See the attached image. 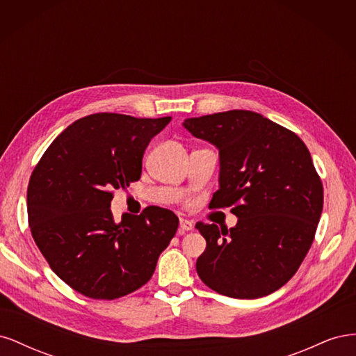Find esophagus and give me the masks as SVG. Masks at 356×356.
Instances as JSON below:
<instances>
[{
	"label": "esophagus",
	"instance_id": "obj_1",
	"mask_svg": "<svg viewBox=\"0 0 356 356\" xmlns=\"http://www.w3.org/2000/svg\"><path fill=\"white\" fill-rule=\"evenodd\" d=\"M193 227H195V225H193V222L190 220L179 218V229L182 232H190V230H193Z\"/></svg>",
	"mask_w": 356,
	"mask_h": 356
}]
</instances>
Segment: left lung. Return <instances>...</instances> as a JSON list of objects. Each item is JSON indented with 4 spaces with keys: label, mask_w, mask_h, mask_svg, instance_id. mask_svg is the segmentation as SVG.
<instances>
[{
    "label": "left lung",
    "mask_w": 356,
    "mask_h": 356,
    "mask_svg": "<svg viewBox=\"0 0 356 356\" xmlns=\"http://www.w3.org/2000/svg\"><path fill=\"white\" fill-rule=\"evenodd\" d=\"M187 131L218 149V190L209 207H232L238 224L196 222L207 239L202 282L233 298H260L294 276L314 242L324 190L307 147L288 129L248 110L191 117Z\"/></svg>",
    "instance_id": "1"
}]
</instances>
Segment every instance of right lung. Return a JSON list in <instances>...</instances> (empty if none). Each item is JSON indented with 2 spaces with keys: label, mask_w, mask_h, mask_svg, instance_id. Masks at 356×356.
Returning a JSON list of instances; mask_svg holds the SVG:
<instances>
[{
  "label": "right lung",
  "mask_w": 356,
  "mask_h": 356,
  "mask_svg": "<svg viewBox=\"0 0 356 356\" xmlns=\"http://www.w3.org/2000/svg\"><path fill=\"white\" fill-rule=\"evenodd\" d=\"M170 117L99 113L70 124L34 169L28 186L32 238L51 270L90 298L114 300L145 285L178 229L165 208L111 212L113 190L141 177L149 141Z\"/></svg>",
  "instance_id": "add662e5"
}]
</instances>
